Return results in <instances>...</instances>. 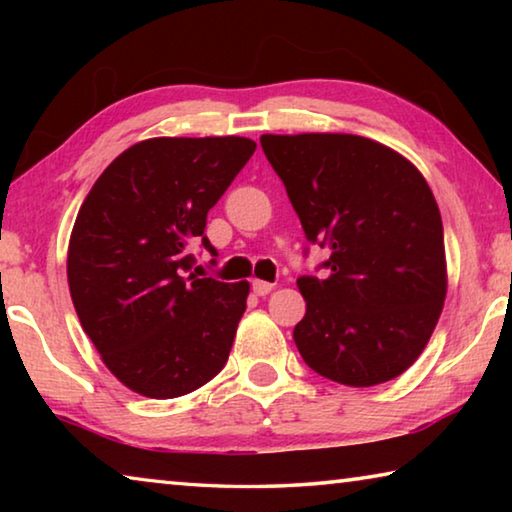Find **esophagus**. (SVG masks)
Here are the masks:
<instances>
[{
    "mask_svg": "<svg viewBox=\"0 0 512 512\" xmlns=\"http://www.w3.org/2000/svg\"><path fill=\"white\" fill-rule=\"evenodd\" d=\"M275 289V284L264 282V280H253V293L255 296H268Z\"/></svg>",
    "mask_w": 512,
    "mask_h": 512,
    "instance_id": "1",
    "label": "esophagus"
}]
</instances>
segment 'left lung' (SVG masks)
<instances>
[{"label":"left lung","instance_id":"8db88e82","mask_svg":"<svg viewBox=\"0 0 512 512\" xmlns=\"http://www.w3.org/2000/svg\"><path fill=\"white\" fill-rule=\"evenodd\" d=\"M325 280L302 275L293 341L311 370L366 388L400 377L429 343L447 296L443 219L413 164L361 135H262Z\"/></svg>","mask_w":512,"mask_h":512}]
</instances>
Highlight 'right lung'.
<instances>
[{"instance_id":"add662e5","label":"right lung","mask_w":512,"mask_h":512,"mask_svg":"<svg viewBox=\"0 0 512 512\" xmlns=\"http://www.w3.org/2000/svg\"><path fill=\"white\" fill-rule=\"evenodd\" d=\"M248 137H153L112 160L85 196L67 250L76 314L121 384L153 400L221 372L250 284L192 271L207 212L255 153ZM214 262V259H212Z\"/></svg>"}]
</instances>
